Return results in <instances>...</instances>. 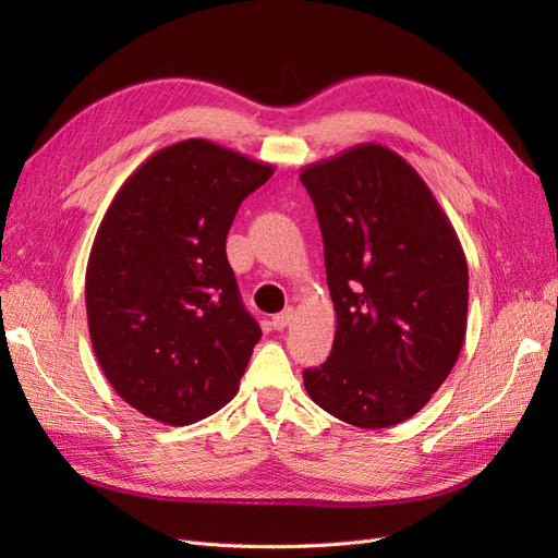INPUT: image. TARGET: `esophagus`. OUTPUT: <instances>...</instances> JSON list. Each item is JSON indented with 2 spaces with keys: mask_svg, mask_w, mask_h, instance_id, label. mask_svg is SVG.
<instances>
[{
  "mask_svg": "<svg viewBox=\"0 0 558 558\" xmlns=\"http://www.w3.org/2000/svg\"><path fill=\"white\" fill-rule=\"evenodd\" d=\"M291 320H293V307H289V310H283L281 314H277V316L272 318V328H275V330H283L286 326H291Z\"/></svg>",
  "mask_w": 558,
  "mask_h": 558,
  "instance_id": "1",
  "label": "esophagus"
}]
</instances>
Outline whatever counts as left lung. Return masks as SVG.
Instances as JSON below:
<instances>
[{"label": "left lung", "instance_id": "8db88e82", "mask_svg": "<svg viewBox=\"0 0 558 558\" xmlns=\"http://www.w3.org/2000/svg\"><path fill=\"white\" fill-rule=\"evenodd\" d=\"M324 234L337 328L310 398L359 428L414 416L459 361L468 263L426 181L396 150L359 144L300 172Z\"/></svg>", "mask_w": 558, "mask_h": 558}]
</instances>
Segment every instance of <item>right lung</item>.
I'll list each match as a JSON object with an SVG mask.
<instances>
[{
    "mask_svg": "<svg viewBox=\"0 0 558 558\" xmlns=\"http://www.w3.org/2000/svg\"><path fill=\"white\" fill-rule=\"evenodd\" d=\"M275 174L207 140L160 148L118 189L86 269L105 377L134 410L189 426L240 388L260 328L240 298L226 238L242 199Z\"/></svg>",
    "mask_w": 558,
    "mask_h": 558,
    "instance_id": "add662e5",
    "label": "right lung"
}]
</instances>
